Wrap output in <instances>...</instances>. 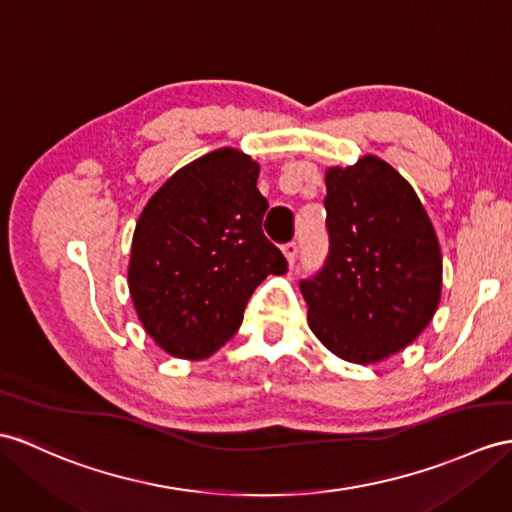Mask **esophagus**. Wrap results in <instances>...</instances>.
<instances>
[{
    "label": "esophagus",
    "instance_id": "1",
    "mask_svg": "<svg viewBox=\"0 0 512 512\" xmlns=\"http://www.w3.org/2000/svg\"><path fill=\"white\" fill-rule=\"evenodd\" d=\"M282 254L286 258V263H289V267H293V263L297 260V245L295 243H286L282 247Z\"/></svg>",
    "mask_w": 512,
    "mask_h": 512
}]
</instances>
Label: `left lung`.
<instances>
[{
  "label": "left lung",
  "mask_w": 512,
  "mask_h": 512,
  "mask_svg": "<svg viewBox=\"0 0 512 512\" xmlns=\"http://www.w3.org/2000/svg\"><path fill=\"white\" fill-rule=\"evenodd\" d=\"M326 191L330 256L299 284L308 326L347 363H380L413 343L439 308V239L413 186L378 156L328 167Z\"/></svg>",
  "instance_id": "1"
}]
</instances>
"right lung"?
<instances>
[{
    "instance_id": "1",
    "label": "right lung",
    "mask_w": 512,
    "mask_h": 512,
    "mask_svg": "<svg viewBox=\"0 0 512 512\" xmlns=\"http://www.w3.org/2000/svg\"><path fill=\"white\" fill-rule=\"evenodd\" d=\"M260 165L223 147L178 169L136 221L128 289L145 332L169 356L204 360L241 328L245 306L286 260L260 223Z\"/></svg>"
}]
</instances>
